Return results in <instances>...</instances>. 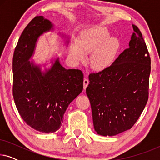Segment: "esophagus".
<instances>
[{
  "instance_id": "34e87169",
  "label": "esophagus",
  "mask_w": 160,
  "mask_h": 160,
  "mask_svg": "<svg viewBox=\"0 0 160 160\" xmlns=\"http://www.w3.org/2000/svg\"><path fill=\"white\" fill-rule=\"evenodd\" d=\"M83 83H84V89H85L87 88V85H88L89 84V79L87 78H84V82H83Z\"/></svg>"
}]
</instances>
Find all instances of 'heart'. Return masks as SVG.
Wrapping results in <instances>:
<instances>
[{"label":"heart","mask_w":160,"mask_h":160,"mask_svg":"<svg viewBox=\"0 0 160 160\" xmlns=\"http://www.w3.org/2000/svg\"><path fill=\"white\" fill-rule=\"evenodd\" d=\"M119 47V41L116 38H111L107 28L95 26L85 30L80 39H73L71 54L76 62H81L87 58V54L92 52V67L103 69L113 62Z\"/></svg>","instance_id":"heart-1"}]
</instances>
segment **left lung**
I'll list each match as a JSON object with an SVG mask.
<instances>
[{"label": "left lung", "mask_w": 160, "mask_h": 160, "mask_svg": "<svg viewBox=\"0 0 160 160\" xmlns=\"http://www.w3.org/2000/svg\"><path fill=\"white\" fill-rule=\"evenodd\" d=\"M129 47L102 71L89 75L86 93L98 134L113 136L132 128L148 99L151 58L138 28Z\"/></svg>", "instance_id": "obj_1"}]
</instances>
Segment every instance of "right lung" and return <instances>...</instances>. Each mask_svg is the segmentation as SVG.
<instances>
[{
  "label": "right lung",
  "instance_id": "add662e5",
  "mask_svg": "<svg viewBox=\"0 0 160 160\" xmlns=\"http://www.w3.org/2000/svg\"><path fill=\"white\" fill-rule=\"evenodd\" d=\"M52 24L36 16L22 32L13 56V97L21 117L41 132H54L62 125L68 105L82 92L84 74L65 69L58 58L46 73L30 62L37 39Z\"/></svg>",
  "mask_w": 160,
  "mask_h": 160
}]
</instances>
